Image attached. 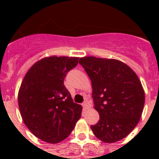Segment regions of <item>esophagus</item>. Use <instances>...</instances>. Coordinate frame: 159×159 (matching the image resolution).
I'll use <instances>...</instances> for the list:
<instances>
[{
  "label": "esophagus",
  "mask_w": 159,
  "mask_h": 159,
  "mask_svg": "<svg viewBox=\"0 0 159 159\" xmlns=\"http://www.w3.org/2000/svg\"><path fill=\"white\" fill-rule=\"evenodd\" d=\"M90 106H91V105H90L89 100H88V99H86V100H84V102H83V107H84V108H88V107H89Z\"/></svg>",
  "instance_id": "34e87169"
}]
</instances>
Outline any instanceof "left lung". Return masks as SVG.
Instances as JSON below:
<instances>
[{
    "instance_id": "8db88e82",
    "label": "left lung",
    "mask_w": 159,
    "mask_h": 159,
    "mask_svg": "<svg viewBox=\"0 0 159 159\" xmlns=\"http://www.w3.org/2000/svg\"><path fill=\"white\" fill-rule=\"evenodd\" d=\"M92 82L94 109L99 122L91 125L94 135L106 143L122 140L139 123L145 93L133 70L117 59L93 56L79 60Z\"/></svg>"
}]
</instances>
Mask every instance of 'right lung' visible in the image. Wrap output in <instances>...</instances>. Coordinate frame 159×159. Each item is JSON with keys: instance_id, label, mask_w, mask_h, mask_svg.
<instances>
[{"instance_id": "obj_1", "label": "right lung", "mask_w": 159, "mask_h": 159, "mask_svg": "<svg viewBox=\"0 0 159 159\" xmlns=\"http://www.w3.org/2000/svg\"><path fill=\"white\" fill-rule=\"evenodd\" d=\"M79 58L47 57L34 64L19 91V107L30 131L48 143H59L71 133L83 107L73 102L64 80Z\"/></svg>"}]
</instances>
